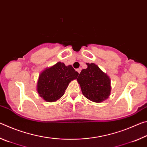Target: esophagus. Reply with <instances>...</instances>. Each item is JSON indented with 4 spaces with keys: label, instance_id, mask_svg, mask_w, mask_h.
Masks as SVG:
<instances>
[{
    "label": "esophagus",
    "instance_id": "esophagus-1",
    "mask_svg": "<svg viewBox=\"0 0 147 147\" xmlns=\"http://www.w3.org/2000/svg\"><path fill=\"white\" fill-rule=\"evenodd\" d=\"M81 70H82V69H81V68H78V69H76V71H77V72H78V73H80Z\"/></svg>",
    "mask_w": 147,
    "mask_h": 147
}]
</instances>
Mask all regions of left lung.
<instances>
[{"label":"left lung","mask_w":147,"mask_h":147,"mask_svg":"<svg viewBox=\"0 0 147 147\" xmlns=\"http://www.w3.org/2000/svg\"><path fill=\"white\" fill-rule=\"evenodd\" d=\"M86 64L88 68L82 70L77 81L86 98L94 102H101L110 95V78L96 65Z\"/></svg>","instance_id":"1"}]
</instances>
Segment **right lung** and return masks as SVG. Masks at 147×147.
<instances>
[{
	"label": "right lung",
	"mask_w": 147,
	"mask_h": 147,
	"mask_svg": "<svg viewBox=\"0 0 147 147\" xmlns=\"http://www.w3.org/2000/svg\"><path fill=\"white\" fill-rule=\"evenodd\" d=\"M78 73L71 65L58 62L39 75L37 91L47 102H55L63 95L69 84L77 78Z\"/></svg>",
	"instance_id": "add662e5"
}]
</instances>
